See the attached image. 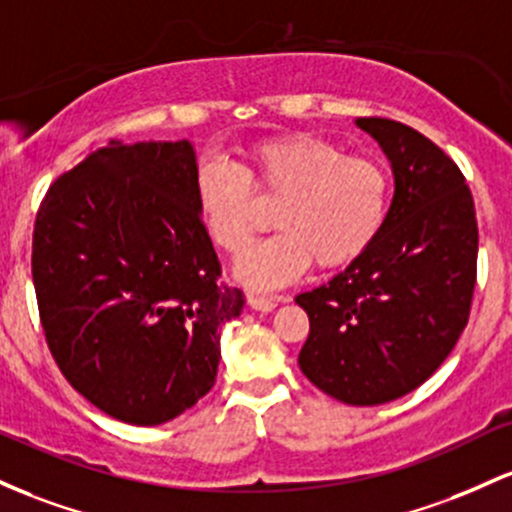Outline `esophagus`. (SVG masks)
Listing matches in <instances>:
<instances>
[{
	"label": "esophagus",
	"mask_w": 512,
	"mask_h": 512,
	"mask_svg": "<svg viewBox=\"0 0 512 512\" xmlns=\"http://www.w3.org/2000/svg\"><path fill=\"white\" fill-rule=\"evenodd\" d=\"M246 300H249V304L256 309V312H271V309L278 307L280 297H275V295H263V292L249 290V292H246Z\"/></svg>",
	"instance_id": "1"
}]
</instances>
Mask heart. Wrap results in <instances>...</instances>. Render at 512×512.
Masks as SVG:
<instances>
[{
    "label": "heart",
    "instance_id": "obj_1",
    "mask_svg": "<svg viewBox=\"0 0 512 512\" xmlns=\"http://www.w3.org/2000/svg\"><path fill=\"white\" fill-rule=\"evenodd\" d=\"M280 203L278 234L258 241L237 263L246 285L292 283L312 263L343 268L380 237L392 179L380 159L346 154L336 142L290 135L258 142L239 169L208 162L198 171V208L210 239L239 254L263 225L261 205Z\"/></svg>",
    "mask_w": 512,
    "mask_h": 512
}]
</instances>
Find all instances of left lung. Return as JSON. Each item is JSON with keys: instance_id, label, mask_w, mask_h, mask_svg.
Wrapping results in <instances>:
<instances>
[{"instance_id": "8db88e82", "label": "left lung", "mask_w": 512, "mask_h": 512, "mask_svg": "<svg viewBox=\"0 0 512 512\" xmlns=\"http://www.w3.org/2000/svg\"><path fill=\"white\" fill-rule=\"evenodd\" d=\"M355 125L392 162L394 198L375 244L295 297L309 317L297 363L333 399L377 406L421 387L462 336L479 229L462 171L435 142L389 118Z\"/></svg>"}]
</instances>
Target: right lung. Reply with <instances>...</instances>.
<instances>
[{
    "label": "right lung",
    "instance_id": "right-lung-1",
    "mask_svg": "<svg viewBox=\"0 0 512 512\" xmlns=\"http://www.w3.org/2000/svg\"><path fill=\"white\" fill-rule=\"evenodd\" d=\"M31 268L50 353L96 409L159 426L210 392L244 292L220 280L191 142L111 140L62 174Z\"/></svg>",
    "mask_w": 512,
    "mask_h": 512
}]
</instances>
